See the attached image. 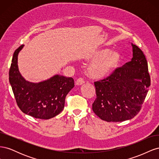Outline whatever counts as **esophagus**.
<instances>
[{
  "label": "esophagus",
  "mask_w": 159,
  "mask_h": 159,
  "mask_svg": "<svg viewBox=\"0 0 159 159\" xmlns=\"http://www.w3.org/2000/svg\"><path fill=\"white\" fill-rule=\"evenodd\" d=\"M84 83V80L83 78H78L75 81V84L77 85H82Z\"/></svg>",
  "instance_id": "obj_1"
}]
</instances>
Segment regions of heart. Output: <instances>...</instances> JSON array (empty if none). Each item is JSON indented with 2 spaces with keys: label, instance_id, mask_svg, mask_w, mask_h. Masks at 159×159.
Returning a JSON list of instances; mask_svg holds the SVG:
<instances>
[{
  "label": "heart",
  "instance_id": "1",
  "mask_svg": "<svg viewBox=\"0 0 159 159\" xmlns=\"http://www.w3.org/2000/svg\"><path fill=\"white\" fill-rule=\"evenodd\" d=\"M87 60H92L87 67V74L92 79L99 80L110 75L121 64L122 56L116 50L108 48H98L86 56Z\"/></svg>",
  "mask_w": 159,
  "mask_h": 159
}]
</instances>
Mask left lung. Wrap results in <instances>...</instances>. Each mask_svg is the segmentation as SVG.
Here are the masks:
<instances>
[{
    "label": "left lung",
    "instance_id": "8db88e82",
    "mask_svg": "<svg viewBox=\"0 0 159 159\" xmlns=\"http://www.w3.org/2000/svg\"><path fill=\"white\" fill-rule=\"evenodd\" d=\"M131 60L107 78L94 82L97 98L92 105L96 115L107 122H121L138 114L144 102L151 78L143 52L131 43Z\"/></svg>",
    "mask_w": 159,
    "mask_h": 159
}]
</instances>
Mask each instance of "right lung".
<instances>
[{
    "instance_id": "add662e5",
    "label": "right lung",
    "mask_w": 159,
    "mask_h": 159,
    "mask_svg": "<svg viewBox=\"0 0 159 159\" xmlns=\"http://www.w3.org/2000/svg\"><path fill=\"white\" fill-rule=\"evenodd\" d=\"M24 46L14 52L9 71V81L18 106L23 113L36 119L54 117L64 109L66 96L74 87V79L56 74L40 82L27 81L18 66V56Z\"/></svg>"
}]
</instances>
